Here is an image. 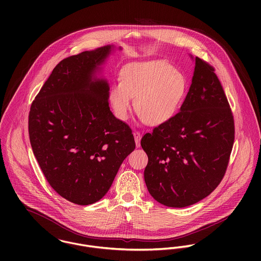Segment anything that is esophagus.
<instances>
[{
  "mask_svg": "<svg viewBox=\"0 0 261 261\" xmlns=\"http://www.w3.org/2000/svg\"><path fill=\"white\" fill-rule=\"evenodd\" d=\"M134 137H135V141H136V145L137 147H140L141 146V139H142V135L140 132L136 130L134 132Z\"/></svg>",
  "mask_w": 261,
  "mask_h": 261,
  "instance_id": "1",
  "label": "esophagus"
}]
</instances>
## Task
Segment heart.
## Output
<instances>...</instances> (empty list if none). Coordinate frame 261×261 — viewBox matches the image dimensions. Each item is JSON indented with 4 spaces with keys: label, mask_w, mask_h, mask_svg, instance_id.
Listing matches in <instances>:
<instances>
[{
    "label": "heart",
    "mask_w": 261,
    "mask_h": 261,
    "mask_svg": "<svg viewBox=\"0 0 261 261\" xmlns=\"http://www.w3.org/2000/svg\"><path fill=\"white\" fill-rule=\"evenodd\" d=\"M184 75L165 61L130 63L120 71V82L112 84L110 102L115 116L126 120L135 98V110L144 122L156 125L177 112L186 93Z\"/></svg>",
    "instance_id": "1"
}]
</instances>
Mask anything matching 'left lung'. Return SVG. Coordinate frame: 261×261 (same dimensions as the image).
<instances>
[{
    "label": "left lung",
    "mask_w": 261,
    "mask_h": 261,
    "mask_svg": "<svg viewBox=\"0 0 261 261\" xmlns=\"http://www.w3.org/2000/svg\"><path fill=\"white\" fill-rule=\"evenodd\" d=\"M192 84L180 112L146 134L145 182L159 203L182 208L210 195L223 179L235 127L215 68L196 57Z\"/></svg>",
    "instance_id": "1"
}]
</instances>
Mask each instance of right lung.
<instances>
[{
	"label": "right lung",
	"mask_w": 261,
	"mask_h": 261,
	"mask_svg": "<svg viewBox=\"0 0 261 261\" xmlns=\"http://www.w3.org/2000/svg\"><path fill=\"white\" fill-rule=\"evenodd\" d=\"M111 51L105 46L61 60L29 112L41 171L57 194L77 205L100 200L136 148L129 125L111 112L108 82L92 77Z\"/></svg>",
	"instance_id": "1"
}]
</instances>
